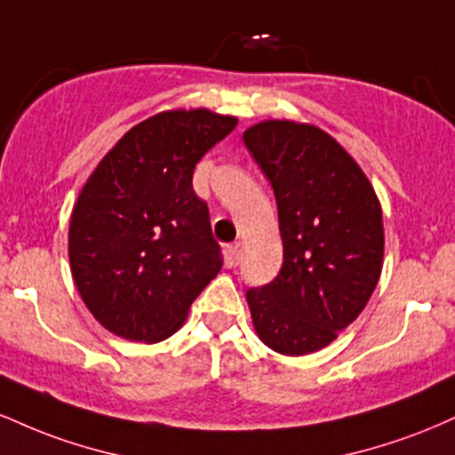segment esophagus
<instances>
[{
	"label": "esophagus",
	"mask_w": 455,
	"mask_h": 455,
	"mask_svg": "<svg viewBox=\"0 0 455 455\" xmlns=\"http://www.w3.org/2000/svg\"><path fill=\"white\" fill-rule=\"evenodd\" d=\"M228 259H231V265L239 263V259H242V243L228 245Z\"/></svg>",
	"instance_id": "esophagus-1"
}]
</instances>
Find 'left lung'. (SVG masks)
I'll use <instances>...</instances> for the list:
<instances>
[{"mask_svg": "<svg viewBox=\"0 0 455 455\" xmlns=\"http://www.w3.org/2000/svg\"><path fill=\"white\" fill-rule=\"evenodd\" d=\"M243 143L274 188L284 248L274 282L245 293L254 331L286 357L316 353L377 289L380 201L353 156L312 124L265 119L245 130Z\"/></svg>", "mask_w": 455, "mask_h": 455, "instance_id": "left-lung-1", "label": "left lung"}]
</instances>
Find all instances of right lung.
<instances>
[{"label":"right lung","mask_w":455,"mask_h":455,"mask_svg":"<svg viewBox=\"0 0 455 455\" xmlns=\"http://www.w3.org/2000/svg\"><path fill=\"white\" fill-rule=\"evenodd\" d=\"M235 126L237 117L210 108L162 111L130 128L78 192L68 231L72 278L115 336L166 340L220 271L192 173Z\"/></svg>","instance_id":"add662e5"}]
</instances>
